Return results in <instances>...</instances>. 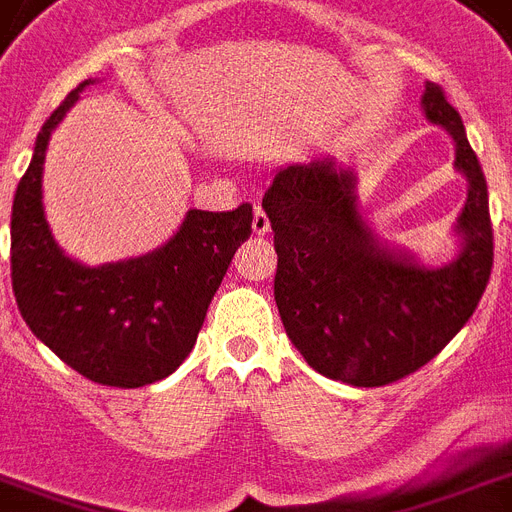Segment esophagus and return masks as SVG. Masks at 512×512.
I'll list each match as a JSON object with an SVG mask.
<instances>
[{
    "label": "esophagus",
    "mask_w": 512,
    "mask_h": 512,
    "mask_svg": "<svg viewBox=\"0 0 512 512\" xmlns=\"http://www.w3.org/2000/svg\"><path fill=\"white\" fill-rule=\"evenodd\" d=\"M268 229H270V221H268V216H265L263 205H255V218H252V231H255L257 236H263V234H268Z\"/></svg>",
    "instance_id": "34e87169"
}]
</instances>
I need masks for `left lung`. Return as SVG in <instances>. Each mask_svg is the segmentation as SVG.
Masks as SVG:
<instances>
[{"mask_svg":"<svg viewBox=\"0 0 512 512\" xmlns=\"http://www.w3.org/2000/svg\"><path fill=\"white\" fill-rule=\"evenodd\" d=\"M424 114L448 130L468 197L455 231L461 255L424 268L382 247L356 205V176L333 158L291 163L263 197L278 270L283 328L312 369L356 388H380L435 359L474 315L495 257L487 179L461 114L427 83Z\"/></svg>","mask_w":512,"mask_h":512,"instance_id":"8db88e82","label":"left lung"}]
</instances>
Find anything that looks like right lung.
<instances>
[{"label": "right lung", "mask_w": 512, "mask_h": 512, "mask_svg": "<svg viewBox=\"0 0 512 512\" xmlns=\"http://www.w3.org/2000/svg\"><path fill=\"white\" fill-rule=\"evenodd\" d=\"M83 80L36 137L10 223L12 291L25 325L67 367L111 388H143L187 359L236 247L252 234V205L190 210L169 242L135 260L80 265L54 242L41 203L49 137Z\"/></svg>", "instance_id": "add662e5"}]
</instances>
